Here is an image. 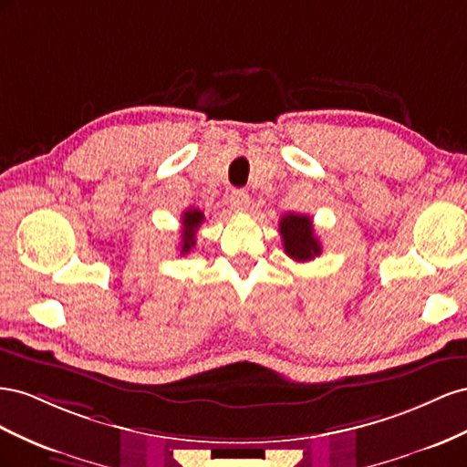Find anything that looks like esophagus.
I'll use <instances>...</instances> for the list:
<instances>
[{
    "label": "esophagus",
    "mask_w": 467,
    "mask_h": 467,
    "mask_svg": "<svg viewBox=\"0 0 467 467\" xmlns=\"http://www.w3.org/2000/svg\"><path fill=\"white\" fill-rule=\"evenodd\" d=\"M231 205L234 211H246L250 205V195L244 190H234L231 193Z\"/></svg>",
    "instance_id": "1"
}]
</instances>
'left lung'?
<instances>
[{
    "instance_id": "8db88e82",
    "label": "left lung",
    "mask_w": 467,
    "mask_h": 467,
    "mask_svg": "<svg viewBox=\"0 0 467 467\" xmlns=\"http://www.w3.org/2000/svg\"><path fill=\"white\" fill-rule=\"evenodd\" d=\"M279 234H282L284 250L296 262H309L321 254V243L315 236L313 221L301 213H287L279 221Z\"/></svg>"
}]
</instances>
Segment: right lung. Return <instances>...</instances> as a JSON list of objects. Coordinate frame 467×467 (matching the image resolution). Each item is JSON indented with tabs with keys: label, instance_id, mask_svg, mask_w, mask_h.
Returning <instances> with one entry per match:
<instances>
[{
	"label": "right lung",
	"instance_id": "add662e5",
	"mask_svg": "<svg viewBox=\"0 0 467 467\" xmlns=\"http://www.w3.org/2000/svg\"><path fill=\"white\" fill-rule=\"evenodd\" d=\"M205 221V215L199 209H188L183 211V231H182V246H180V254H188V252L195 246V229L202 226Z\"/></svg>",
	"mask_w": 467,
	"mask_h": 467
}]
</instances>
